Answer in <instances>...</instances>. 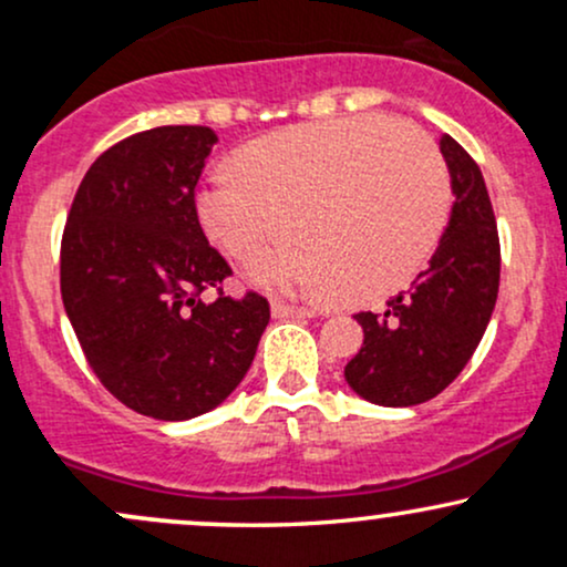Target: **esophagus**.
<instances>
[{
    "label": "esophagus",
    "instance_id": "obj_1",
    "mask_svg": "<svg viewBox=\"0 0 567 567\" xmlns=\"http://www.w3.org/2000/svg\"><path fill=\"white\" fill-rule=\"evenodd\" d=\"M271 315L277 320H292V317H301V320H309V317H317L315 309H303V306H290L285 301H275L271 303Z\"/></svg>",
    "mask_w": 567,
    "mask_h": 567
}]
</instances>
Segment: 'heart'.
<instances>
[{
    "instance_id": "obj_1",
    "label": "heart",
    "mask_w": 567,
    "mask_h": 567,
    "mask_svg": "<svg viewBox=\"0 0 567 567\" xmlns=\"http://www.w3.org/2000/svg\"><path fill=\"white\" fill-rule=\"evenodd\" d=\"M451 173L432 138L365 114L247 143L237 171L216 167L197 194L207 237L252 266L264 288L362 301L413 277L451 216Z\"/></svg>"
}]
</instances>
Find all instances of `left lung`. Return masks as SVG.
Returning <instances> with one entry per match:
<instances>
[{"label": "left lung", "instance_id": "8db88e82", "mask_svg": "<svg viewBox=\"0 0 567 567\" xmlns=\"http://www.w3.org/2000/svg\"><path fill=\"white\" fill-rule=\"evenodd\" d=\"M440 152L455 202L429 269L379 315H354L365 341L343 375L373 405H421L453 383L483 341L498 298L501 245L483 173L451 135H442Z\"/></svg>", "mask_w": 567, "mask_h": 567}]
</instances>
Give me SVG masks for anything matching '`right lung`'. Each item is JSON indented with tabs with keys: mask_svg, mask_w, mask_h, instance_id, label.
I'll list each match as a JSON object with an SVG mask.
<instances>
[{
	"mask_svg": "<svg viewBox=\"0 0 567 567\" xmlns=\"http://www.w3.org/2000/svg\"><path fill=\"white\" fill-rule=\"evenodd\" d=\"M218 135L165 125L114 143L84 173L61 239V296L97 381L159 421L218 408L245 379L269 301L226 296L194 188ZM205 289H216L207 302Z\"/></svg>",
	"mask_w": 567,
	"mask_h": 567,
	"instance_id": "add662e5",
	"label": "right lung"
}]
</instances>
